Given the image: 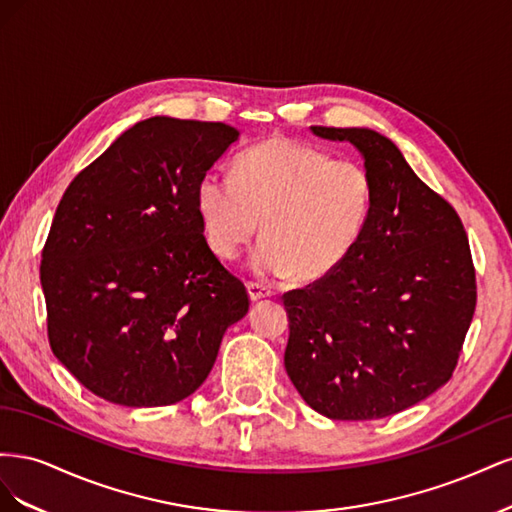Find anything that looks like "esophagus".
Listing matches in <instances>:
<instances>
[{
    "label": "esophagus",
    "mask_w": 512,
    "mask_h": 512,
    "mask_svg": "<svg viewBox=\"0 0 512 512\" xmlns=\"http://www.w3.org/2000/svg\"><path fill=\"white\" fill-rule=\"evenodd\" d=\"M247 292H250L252 301L273 297V288L267 284H260V282H247Z\"/></svg>",
    "instance_id": "obj_1"
}]
</instances>
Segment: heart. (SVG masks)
I'll list each match as a JSON object with an SVG mask.
<instances>
[{"label":"heart","instance_id":"obj_1","mask_svg":"<svg viewBox=\"0 0 512 512\" xmlns=\"http://www.w3.org/2000/svg\"><path fill=\"white\" fill-rule=\"evenodd\" d=\"M374 209L369 170L352 158L273 136L232 160L230 179L207 170L196 211L215 256L235 260L252 243L260 273L301 284L327 280L359 245Z\"/></svg>","mask_w":512,"mask_h":512}]
</instances>
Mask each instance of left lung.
<instances>
[{"mask_svg":"<svg viewBox=\"0 0 512 512\" xmlns=\"http://www.w3.org/2000/svg\"><path fill=\"white\" fill-rule=\"evenodd\" d=\"M312 130L363 153L374 209L342 267L284 292V365L316 412L371 421L451 380L476 309V271L455 207L416 177L395 143L365 128Z\"/></svg>","mask_w":512,"mask_h":512,"instance_id":"left-lung-1","label":"left lung"}]
</instances>
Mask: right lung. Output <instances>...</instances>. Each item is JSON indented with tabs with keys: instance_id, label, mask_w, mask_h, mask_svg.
Returning <instances> with one entry per match:
<instances>
[{
	"instance_id": "add662e5",
	"label": "right lung",
	"mask_w": 512,
	"mask_h": 512,
	"mask_svg": "<svg viewBox=\"0 0 512 512\" xmlns=\"http://www.w3.org/2000/svg\"><path fill=\"white\" fill-rule=\"evenodd\" d=\"M239 132L151 117L123 132L61 196L40 282L53 354L87 391L170 406L205 382L250 294L209 247L196 185Z\"/></svg>"
}]
</instances>
